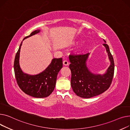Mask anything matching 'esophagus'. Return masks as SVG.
Instances as JSON below:
<instances>
[{"instance_id": "obj_1", "label": "esophagus", "mask_w": 130, "mask_h": 130, "mask_svg": "<svg viewBox=\"0 0 130 130\" xmlns=\"http://www.w3.org/2000/svg\"><path fill=\"white\" fill-rule=\"evenodd\" d=\"M63 64L64 66H68L69 65V62L67 60H64L63 61Z\"/></svg>"}]
</instances>
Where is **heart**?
Listing matches in <instances>:
<instances>
[{"mask_svg":"<svg viewBox=\"0 0 130 130\" xmlns=\"http://www.w3.org/2000/svg\"><path fill=\"white\" fill-rule=\"evenodd\" d=\"M80 51H81V50H80Z\"/></svg>","mask_w":130,"mask_h":130,"instance_id":"heart-1","label":"heart"}]
</instances>
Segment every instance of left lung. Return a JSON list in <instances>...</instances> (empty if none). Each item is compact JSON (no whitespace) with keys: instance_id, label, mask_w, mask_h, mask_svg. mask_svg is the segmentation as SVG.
<instances>
[{"instance_id":"obj_1","label":"left lung","mask_w":130,"mask_h":130,"mask_svg":"<svg viewBox=\"0 0 130 130\" xmlns=\"http://www.w3.org/2000/svg\"><path fill=\"white\" fill-rule=\"evenodd\" d=\"M103 44L108 53L110 65L103 74L91 72L87 65L90 53L83 55H70L69 65L71 71V85L74 92L83 98H90L104 92L110 87L114 75V63L109 45Z\"/></svg>"}]
</instances>
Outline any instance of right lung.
Segmentation results:
<instances>
[{
	"mask_svg": "<svg viewBox=\"0 0 130 130\" xmlns=\"http://www.w3.org/2000/svg\"><path fill=\"white\" fill-rule=\"evenodd\" d=\"M40 32V29L36 30L24 38L23 40ZM22 43V41L15 56L14 61V71L18 85L23 92L30 96L36 98H46L51 94L55 88L58 73L62 68V59L60 58L52 59L47 68L39 74L31 75L24 73L19 63Z\"/></svg>",
	"mask_w": 130,
	"mask_h": 130,
	"instance_id": "1",
	"label": "right lung"
}]
</instances>
